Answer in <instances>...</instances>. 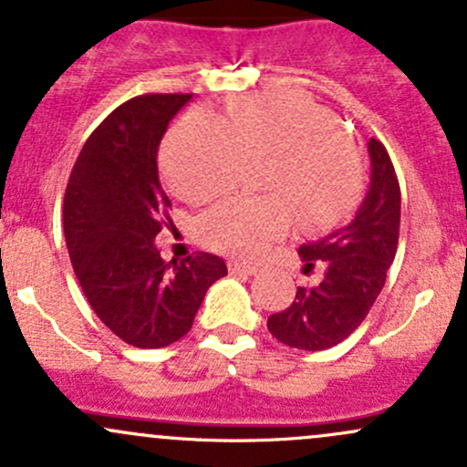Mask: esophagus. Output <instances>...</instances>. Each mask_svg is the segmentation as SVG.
Listing matches in <instances>:
<instances>
[{"mask_svg": "<svg viewBox=\"0 0 467 467\" xmlns=\"http://www.w3.org/2000/svg\"><path fill=\"white\" fill-rule=\"evenodd\" d=\"M228 271L230 275H253L257 268L248 262H239V259H230L228 262Z\"/></svg>", "mask_w": 467, "mask_h": 467, "instance_id": "34e87169", "label": "esophagus"}]
</instances>
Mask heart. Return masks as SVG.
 Returning <instances> with one entry per match:
<instances>
[{"label":"heart","mask_w":467,"mask_h":467,"mask_svg":"<svg viewBox=\"0 0 467 467\" xmlns=\"http://www.w3.org/2000/svg\"><path fill=\"white\" fill-rule=\"evenodd\" d=\"M246 159H271L266 196H228L199 219L205 246L248 257L291 225L328 228L353 213L365 188L360 156L331 111L302 93L237 100L228 120L208 109L188 114L163 151L179 199L205 203L228 192Z\"/></svg>","instance_id":"obj_1"}]
</instances>
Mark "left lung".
<instances>
[{
    "label": "left lung",
    "instance_id": "left-lung-1",
    "mask_svg": "<svg viewBox=\"0 0 467 467\" xmlns=\"http://www.w3.org/2000/svg\"><path fill=\"white\" fill-rule=\"evenodd\" d=\"M371 185L356 219L320 242L299 248L304 273L320 268L313 286H297L296 302L268 317V331L286 347L324 351L349 337L385 286L400 230V185L380 140H369Z\"/></svg>",
    "mask_w": 467,
    "mask_h": 467
}]
</instances>
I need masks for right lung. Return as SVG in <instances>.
I'll return each mask as SVG.
<instances>
[{"instance_id":"add662e5","label":"right lung","mask_w":467,"mask_h":467,"mask_svg":"<svg viewBox=\"0 0 467 467\" xmlns=\"http://www.w3.org/2000/svg\"><path fill=\"white\" fill-rule=\"evenodd\" d=\"M190 98L145 93L122 102L87 139L67 183L62 221L78 282L105 327L139 349L181 340L205 291L228 275L217 254L168 264L154 246L171 225L156 154Z\"/></svg>"}]
</instances>
